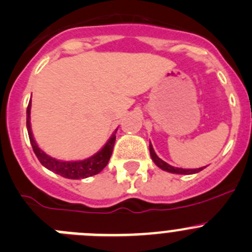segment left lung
<instances>
[{
	"instance_id": "left-lung-1",
	"label": "left lung",
	"mask_w": 252,
	"mask_h": 252,
	"mask_svg": "<svg viewBox=\"0 0 252 252\" xmlns=\"http://www.w3.org/2000/svg\"><path fill=\"white\" fill-rule=\"evenodd\" d=\"M149 150H150V157H152L153 161L155 163V165L159 166L160 169H163V170L165 171H169V173H174V174H184V175H188V174H195V173H199V171L203 170L204 168H199V169H182V168H174V166L169 165L168 163H165L164 160H161L160 158H159L158 155L155 154L154 149H153V145L149 144Z\"/></svg>"
}]
</instances>
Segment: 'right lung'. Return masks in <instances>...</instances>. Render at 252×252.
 <instances>
[{
	"instance_id": "obj_1",
	"label": "right lung",
	"mask_w": 252,
	"mask_h": 252,
	"mask_svg": "<svg viewBox=\"0 0 252 252\" xmlns=\"http://www.w3.org/2000/svg\"><path fill=\"white\" fill-rule=\"evenodd\" d=\"M31 100L28 103L27 107V130H28V137H30V142L32 148H33V152L36 154V157L38 158V160L41 161L42 165L44 168H47L48 170L53 171V173L58 174V175L63 176V178H67V179H84V178H88V176L95 175V174L100 173L103 169L107 166L108 161L110 159V155H112L113 147H114L115 143V133L117 130L113 133L112 137L109 138V140L107 142V144L97 153L94 154L91 158H87L84 160H78V161H62L57 160V159L52 158L49 155H47L43 150H41L37 145V143L34 142V138L32 135V130H31Z\"/></svg>"
}]
</instances>
